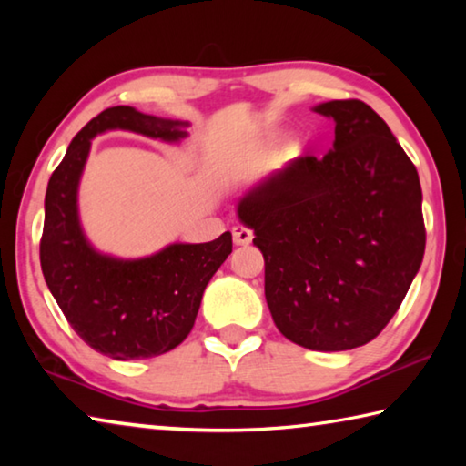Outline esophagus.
Returning a JSON list of instances; mask_svg holds the SVG:
<instances>
[{"label":"esophagus","instance_id":"obj_1","mask_svg":"<svg viewBox=\"0 0 466 466\" xmlns=\"http://www.w3.org/2000/svg\"><path fill=\"white\" fill-rule=\"evenodd\" d=\"M232 236L236 244H248L252 240V230H248V228L242 224H236L232 228Z\"/></svg>","mask_w":466,"mask_h":466}]
</instances>
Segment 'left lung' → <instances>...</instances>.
Masks as SVG:
<instances>
[{
  "label": "left lung",
  "instance_id": "obj_1",
  "mask_svg": "<svg viewBox=\"0 0 466 466\" xmlns=\"http://www.w3.org/2000/svg\"><path fill=\"white\" fill-rule=\"evenodd\" d=\"M314 110L333 149L302 156L242 197L238 218L265 258L275 327L314 351L366 345L397 314L425 250L417 168L361 100Z\"/></svg>",
  "mask_w": 466,
  "mask_h": 466
}]
</instances>
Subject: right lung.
Masks as SVG:
<instances>
[{"label":"right lung","mask_w":466,"mask_h":466,"mask_svg":"<svg viewBox=\"0 0 466 466\" xmlns=\"http://www.w3.org/2000/svg\"><path fill=\"white\" fill-rule=\"evenodd\" d=\"M188 123L157 119L133 106L102 110L69 144L45 195L41 267L72 329L113 360H144L175 350L191 333L205 286L232 252V234L203 244H170L123 261L90 247L77 218V185L92 137L108 129L178 141Z\"/></svg>","instance_id":"add662e5"}]
</instances>
